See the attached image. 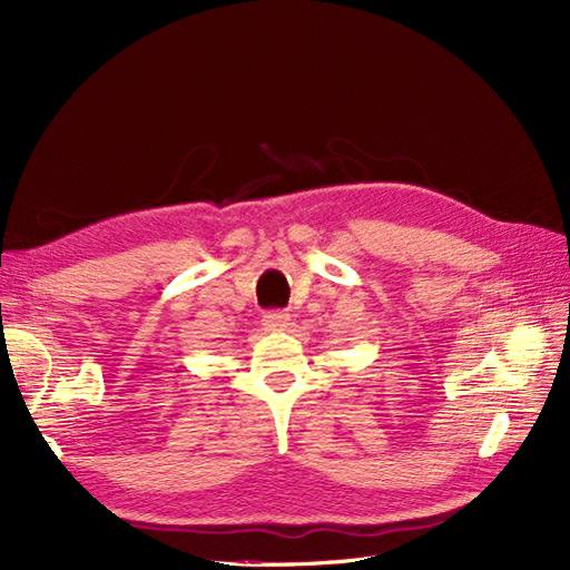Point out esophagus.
I'll return each instance as SVG.
<instances>
[{
    "label": "esophagus",
    "mask_w": 570,
    "mask_h": 570,
    "mask_svg": "<svg viewBox=\"0 0 570 570\" xmlns=\"http://www.w3.org/2000/svg\"><path fill=\"white\" fill-rule=\"evenodd\" d=\"M264 325L268 327V331H285V327L289 325V314L287 312H268L264 316Z\"/></svg>",
    "instance_id": "esophagus-1"
}]
</instances>
